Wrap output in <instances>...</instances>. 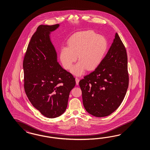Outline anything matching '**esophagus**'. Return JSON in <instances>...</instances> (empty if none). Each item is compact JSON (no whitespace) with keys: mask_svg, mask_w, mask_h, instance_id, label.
<instances>
[{"mask_svg":"<svg viewBox=\"0 0 150 150\" xmlns=\"http://www.w3.org/2000/svg\"><path fill=\"white\" fill-rule=\"evenodd\" d=\"M75 81H76V85H79V81H80V80L77 78V77H76L75 78Z\"/></svg>","mask_w":150,"mask_h":150,"instance_id":"1","label":"esophagus"}]
</instances>
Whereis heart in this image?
<instances>
[{
	"label": "heart",
	"instance_id": "obj_1",
	"mask_svg": "<svg viewBox=\"0 0 150 150\" xmlns=\"http://www.w3.org/2000/svg\"><path fill=\"white\" fill-rule=\"evenodd\" d=\"M68 47L60 52V60L65 69H71L73 63L79 62L71 70L74 75L80 76L86 70L92 71L100 64L108 49L105 38L92 30L75 33L68 41Z\"/></svg>",
	"mask_w": 150,
	"mask_h": 150
}]
</instances>
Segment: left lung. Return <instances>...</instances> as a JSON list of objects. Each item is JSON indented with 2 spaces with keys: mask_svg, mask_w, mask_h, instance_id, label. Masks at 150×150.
I'll return each mask as SVG.
<instances>
[{
  "mask_svg": "<svg viewBox=\"0 0 150 150\" xmlns=\"http://www.w3.org/2000/svg\"><path fill=\"white\" fill-rule=\"evenodd\" d=\"M126 48L117 33L100 64L79 82L83 104L94 116H109L124 99L129 84Z\"/></svg>",
  "mask_w": 150,
  "mask_h": 150,
  "instance_id": "1",
  "label": "left lung"
}]
</instances>
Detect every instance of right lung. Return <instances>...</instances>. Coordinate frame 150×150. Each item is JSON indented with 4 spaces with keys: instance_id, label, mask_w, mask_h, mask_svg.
<instances>
[{
    "instance_id": "1",
    "label": "right lung",
    "mask_w": 150,
    "mask_h": 150,
    "mask_svg": "<svg viewBox=\"0 0 150 150\" xmlns=\"http://www.w3.org/2000/svg\"><path fill=\"white\" fill-rule=\"evenodd\" d=\"M59 24L40 25L29 43L23 63L25 92L33 106L46 117L64 113L75 78L57 61L51 32Z\"/></svg>"
}]
</instances>
